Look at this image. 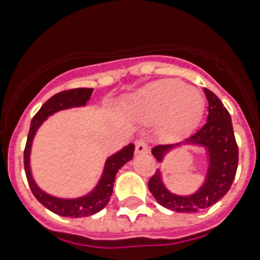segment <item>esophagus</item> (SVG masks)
I'll return each instance as SVG.
<instances>
[{
	"label": "esophagus",
	"instance_id": "obj_1",
	"mask_svg": "<svg viewBox=\"0 0 260 260\" xmlns=\"http://www.w3.org/2000/svg\"><path fill=\"white\" fill-rule=\"evenodd\" d=\"M135 151L136 154H147L148 152V144L144 139H138L135 143Z\"/></svg>",
	"mask_w": 260,
	"mask_h": 260
}]
</instances>
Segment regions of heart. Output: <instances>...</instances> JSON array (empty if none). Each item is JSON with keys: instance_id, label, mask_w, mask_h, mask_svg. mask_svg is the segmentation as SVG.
I'll list each match as a JSON object with an SVG mask.
<instances>
[{"instance_id": "b5f03b06", "label": "heart", "mask_w": 260, "mask_h": 260, "mask_svg": "<svg viewBox=\"0 0 260 260\" xmlns=\"http://www.w3.org/2000/svg\"><path fill=\"white\" fill-rule=\"evenodd\" d=\"M138 116L148 121L162 120L167 134L185 132L197 121L204 109V98L181 81L165 79L148 85L134 102Z\"/></svg>"}]
</instances>
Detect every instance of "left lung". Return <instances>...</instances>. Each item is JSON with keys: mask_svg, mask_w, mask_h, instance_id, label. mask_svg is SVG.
<instances>
[{"mask_svg": "<svg viewBox=\"0 0 260 260\" xmlns=\"http://www.w3.org/2000/svg\"><path fill=\"white\" fill-rule=\"evenodd\" d=\"M208 98V118L204 125L190 135L185 143L201 144L209 152V173L205 185L197 193L187 197L171 194L163 186L160 171L156 169L148 181V189L155 200L167 209L175 212H198L209 208L221 200L231 189L236 175L239 163V148L235 139L234 126L230 112L222 102L209 89H204ZM178 144H159L152 148V155L158 162H162L167 151Z\"/></svg>", "mask_w": 260, "mask_h": 260, "instance_id": "obj_1", "label": "left lung"}]
</instances>
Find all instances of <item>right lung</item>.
<instances>
[{"label": "right lung", "mask_w": 260, "mask_h": 260, "mask_svg": "<svg viewBox=\"0 0 260 260\" xmlns=\"http://www.w3.org/2000/svg\"><path fill=\"white\" fill-rule=\"evenodd\" d=\"M93 93V89H85V87H78V89L63 90L60 93L55 94L40 108L38 113L35 114L32 121H30L29 134L26 139L25 150H24V169H25V175L28 179V185L30 187V191L34 193L42 205H44L47 209L51 212L63 216V217H86L91 214L97 213L101 209H104L106 204L109 202L110 196L113 193L114 178L117 171L125 165L128 160L134 156V144H129L125 148H122L120 152L114 154L106 160L105 170L102 174V178L97 187L86 197L77 198V200H60V198L51 197L48 194L39 189L36 183L32 179L29 170V152L32 139H34L36 131L40 126L44 120L50 114L58 112V110L73 108V106H82L86 104V101Z\"/></svg>", "instance_id": "add662e5"}]
</instances>
